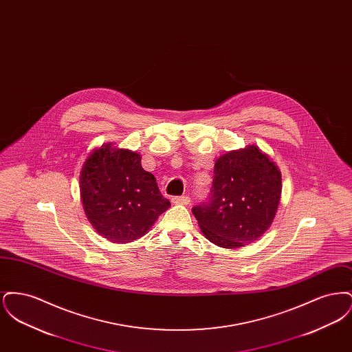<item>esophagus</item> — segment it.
<instances>
[{
    "label": "esophagus",
    "mask_w": 352,
    "mask_h": 352,
    "mask_svg": "<svg viewBox=\"0 0 352 352\" xmlns=\"http://www.w3.org/2000/svg\"><path fill=\"white\" fill-rule=\"evenodd\" d=\"M171 201L174 203V204H188L190 203V197H174V198H171Z\"/></svg>",
    "instance_id": "esophagus-1"
}]
</instances>
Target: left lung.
Wrapping results in <instances>:
<instances>
[{"instance_id": "1", "label": "left lung", "mask_w": 352, "mask_h": 352, "mask_svg": "<svg viewBox=\"0 0 352 352\" xmlns=\"http://www.w3.org/2000/svg\"><path fill=\"white\" fill-rule=\"evenodd\" d=\"M281 173L256 145L220 155L208 201L192 207L203 234L221 248L254 243L267 232L281 198Z\"/></svg>"}]
</instances>
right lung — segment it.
<instances>
[{
    "label": "right lung",
    "mask_w": 352,
    "mask_h": 352,
    "mask_svg": "<svg viewBox=\"0 0 352 352\" xmlns=\"http://www.w3.org/2000/svg\"><path fill=\"white\" fill-rule=\"evenodd\" d=\"M85 217L98 234L112 243H131L151 230L170 207L154 175L141 166V155L102 145L80 171Z\"/></svg>",
    "instance_id": "1"
}]
</instances>
